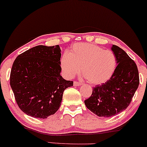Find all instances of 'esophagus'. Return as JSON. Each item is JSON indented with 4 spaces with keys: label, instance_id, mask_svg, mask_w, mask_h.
Segmentation results:
<instances>
[{
    "label": "esophagus",
    "instance_id": "34e87169",
    "mask_svg": "<svg viewBox=\"0 0 147 147\" xmlns=\"http://www.w3.org/2000/svg\"><path fill=\"white\" fill-rule=\"evenodd\" d=\"M73 85H74V86H80V85H81V83L77 82V81H74Z\"/></svg>",
    "mask_w": 147,
    "mask_h": 147
}]
</instances>
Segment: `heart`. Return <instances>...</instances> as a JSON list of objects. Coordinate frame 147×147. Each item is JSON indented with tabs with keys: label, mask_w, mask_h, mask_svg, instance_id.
Returning <instances> with one entry per match:
<instances>
[{
	"label": "heart",
	"mask_w": 147,
	"mask_h": 147,
	"mask_svg": "<svg viewBox=\"0 0 147 147\" xmlns=\"http://www.w3.org/2000/svg\"><path fill=\"white\" fill-rule=\"evenodd\" d=\"M117 65L116 55L111 50H105L96 45L76 43L68 53L61 57L60 66L67 79L79 74L82 68L85 78L93 85H101L109 81Z\"/></svg>",
	"instance_id": "obj_1"
}]
</instances>
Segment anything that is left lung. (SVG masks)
<instances>
[{"mask_svg":"<svg viewBox=\"0 0 147 147\" xmlns=\"http://www.w3.org/2000/svg\"><path fill=\"white\" fill-rule=\"evenodd\" d=\"M117 66L112 78L93 88L92 96L84 101L89 110L98 117H111L125 110L139 85V75L134 61L121 48L113 45Z\"/></svg>","mask_w":147,"mask_h":147,"instance_id":"left-lung-1","label":"left lung"}]
</instances>
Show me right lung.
<instances>
[{"label": "right lung", "mask_w": 147, "mask_h": 147, "mask_svg": "<svg viewBox=\"0 0 147 147\" xmlns=\"http://www.w3.org/2000/svg\"><path fill=\"white\" fill-rule=\"evenodd\" d=\"M60 57L59 45H38L15 60L10 85L18 107L26 115L46 119L55 114L64 91L73 85L60 75Z\"/></svg>", "instance_id": "1"}]
</instances>
